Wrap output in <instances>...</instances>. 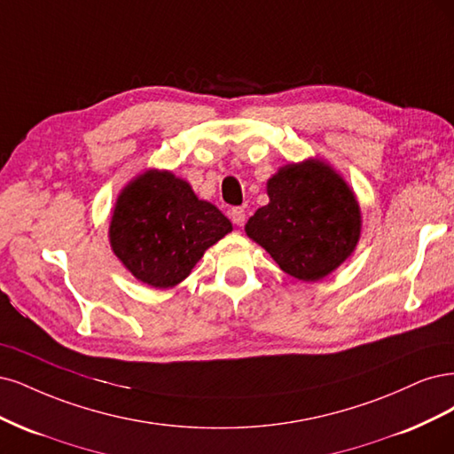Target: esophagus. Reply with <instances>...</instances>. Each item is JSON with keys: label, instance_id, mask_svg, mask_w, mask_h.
I'll use <instances>...</instances> for the list:
<instances>
[{"label": "esophagus", "instance_id": "esophagus-1", "mask_svg": "<svg viewBox=\"0 0 454 454\" xmlns=\"http://www.w3.org/2000/svg\"><path fill=\"white\" fill-rule=\"evenodd\" d=\"M230 218H231L233 224L243 226V224H245V218H247L245 209H243V207H233V209L230 211Z\"/></svg>", "mask_w": 454, "mask_h": 454}]
</instances>
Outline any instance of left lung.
<instances>
[{
  "mask_svg": "<svg viewBox=\"0 0 454 454\" xmlns=\"http://www.w3.org/2000/svg\"><path fill=\"white\" fill-rule=\"evenodd\" d=\"M270 203L245 226L279 268L300 281H318L355 251L360 207L345 181L318 160L290 164L268 181Z\"/></svg>",
  "mask_w": 454,
  "mask_h": 454,
  "instance_id": "1",
  "label": "left lung"
}]
</instances>
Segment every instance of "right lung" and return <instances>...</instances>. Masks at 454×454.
I'll return each mask as SVG.
<instances>
[{
  "label": "right lung",
  "instance_id": "obj_1",
  "mask_svg": "<svg viewBox=\"0 0 454 454\" xmlns=\"http://www.w3.org/2000/svg\"><path fill=\"white\" fill-rule=\"evenodd\" d=\"M228 231V218L168 171H147L128 184L109 230L114 254L141 283L154 288L186 279L206 248Z\"/></svg>",
  "mask_w": 454,
  "mask_h": 454
}]
</instances>
